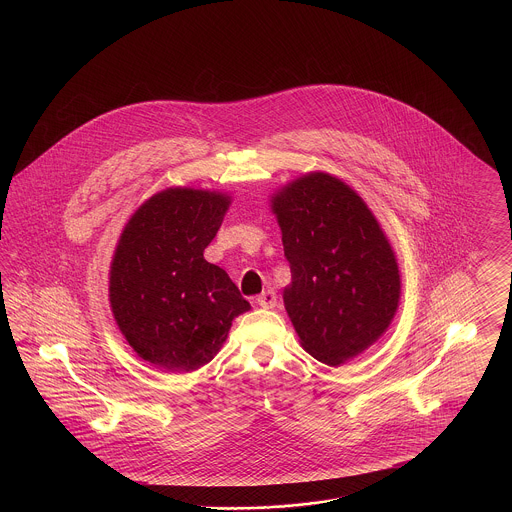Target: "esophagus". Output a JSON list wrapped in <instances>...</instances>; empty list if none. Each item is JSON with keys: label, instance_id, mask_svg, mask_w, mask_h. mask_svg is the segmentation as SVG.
<instances>
[{"label": "esophagus", "instance_id": "1", "mask_svg": "<svg viewBox=\"0 0 512 512\" xmlns=\"http://www.w3.org/2000/svg\"><path fill=\"white\" fill-rule=\"evenodd\" d=\"M255 303L263 309H272V307H276V293L270 292V290L263 292L255 299Z\"/></svg>", "mask_w": 512, "mask_h": 512}]
</instances>
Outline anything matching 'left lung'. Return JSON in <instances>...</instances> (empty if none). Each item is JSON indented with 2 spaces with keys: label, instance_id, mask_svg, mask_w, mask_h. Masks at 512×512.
<instances>
[{
  "label": "left lung",
  "instance_id": "left-lung-1",
  "mask_svg": "<svg viewBox=\"0 0 512 512\" xmlns=\"http://www.w3.org/2000/svg\"><path fill=\"white\" fill-rule=\"evenodd\" d=\"M292 284L284 305L303 349L324 365L361 355L388 330L401 297L395 253L355 190L309 172L270 199Z\"/></svg>",
  "mask_w": 512,
  "mask_h": 512
}]
</instances>
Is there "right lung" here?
Returning <instances> with one entry per match:
<instances>
[{
	"instance_id": "add662e5",
	"label": "right lung",
	"mask_w": 512,
	"mask_h": 512,
	"mask_svg": "<svg viewBox=\"0 0 512 512\" xmlns=\"http://www.w3.org/2000/svg\"><path fill=\"white\" fill-rule=\"evenodd\" d=\"M230 195L167 188L126 222L109 270V301L128 345L165 372L207 365L232 320L251 309L230 276L205 261Z\"/></svg>"
}]
</instances>
